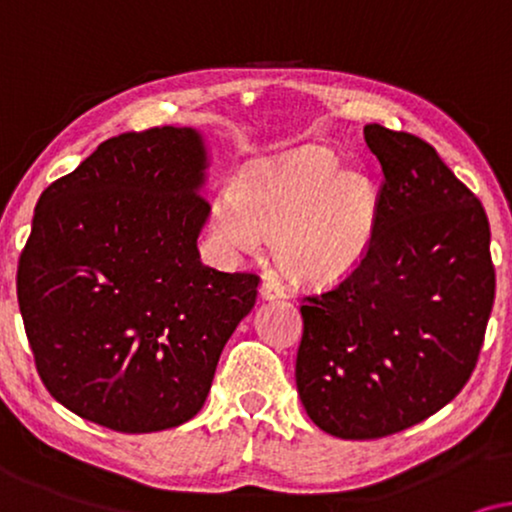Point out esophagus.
<instances>
[{"label": "esophagus", "mask_w": 512, "mask_h": 512, "mask_svg": "<svg viewBox=\"0 0 512 512\" xmlns=\"http://www.w3.org/2000/svg\"><path fill=\"white\" fill-rule=\"evenodd\" d=\"M260 297L267 299V302H276V299H285V290H283L281 283L264 281L260 285Z\"/></svg>", "instance_id": "esophagus-1"}]
</instances>
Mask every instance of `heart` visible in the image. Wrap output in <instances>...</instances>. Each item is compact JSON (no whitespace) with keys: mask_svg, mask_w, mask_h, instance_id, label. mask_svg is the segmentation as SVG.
<instances>
[{"mask_svg":"<svg viewBox=\"0 0 512 512\" xmlns=\"http://www.w3.org/2000/svg\"><path fill=\"white\" fill-rule=\"evenodd\" d=\"M377 196L370 180L339 170L330 149L306 147L276 166L220 192L210 208V236L222 252L250 255L262 236L285 274L330 285L360 267L370 250Z\"/></svg>","mask_w":512,"mask_h":512,"instance_id":"obj_1","label":"heart"}]
</instances>
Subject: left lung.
<instances>
[{"label": "left lung", "mask_w": 512, "mask_h": 512, "mask_svg": "<svg viewBox=\"0 0 512 512\" xmlns=\"http://www.w3.org/2000/svg\"><path fill=\"white\" fill-rule=\"evenodd\" d=\"M363 133L384 173L370 250L337 288L304 297L295 367L306 414L344 440L405 431L454 400L496 290L478 196L417 135Z\"/></svg>", "instance_id": "1"}]
</instances>
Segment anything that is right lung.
I'll list each match as a JSON object with an SVG mask.
<instances>
[{"label": "right lung", "mask_w": 512, "mask_h": 512, "mask_svg": "<svg viewBox=\"0 0 512 512\" xmlns=\"http://www.w3.org/2000/svg\"><path fill=\"white\" fill-rule=\"evenodd\" d=\"M208 152L194 128L121 133L42 192L18 262V304L39 377L119 433L180 426L260 276L201 262Z\"/></svg>", "instance_id": "1"}]
</instances>
